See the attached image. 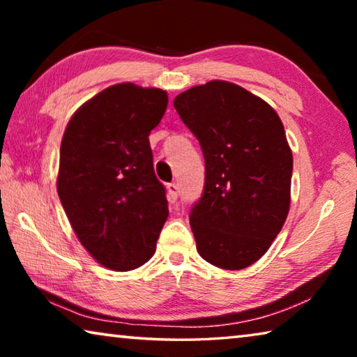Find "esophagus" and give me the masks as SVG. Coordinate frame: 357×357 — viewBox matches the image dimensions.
<instances>
[{"instance_id":"1","label":"esophagus","mask_w":357,"mask_h":357,"mask_svg":"<svg viewBox=\"0 0 357 357\" xmlns=\"http://www.w3.org/2000/svg\"><path fill=\"white\" fill-rule=\"evenodd\" d=\"M167 190H168V202H170V203L176 202L178 195H179V187L174 183H172V184L167 185Z\"/></svg>"}]
</instances>
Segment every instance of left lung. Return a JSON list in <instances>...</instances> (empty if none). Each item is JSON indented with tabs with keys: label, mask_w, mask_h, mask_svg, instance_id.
Listing matches in <instances>:
<instances>
[{
	"label": "left lung",
	"mask_w": 357,
	"mask_h": 357,
	"mask_svg": "<svg viewBox=\"0 0 357 357\" xmlns=\"http://www.w3.org/2000/svg\"><path fill=\"white\" fill-rule=\"evenodd\" d=\"M200 143L204 189L190 211L197 250L238 271L261 258L289 211L293 154L274 108L234 83L213 80L174 98Z\"/></svg>",
	"instance_id": "left-lung-1"
}]
</instances>
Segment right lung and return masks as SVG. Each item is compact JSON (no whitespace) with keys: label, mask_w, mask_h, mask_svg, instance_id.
<instances>
[{"label":"right lung","mask_w":357,"mask_h":357,"mask_svg":"<svg viewBox=\"0 0 357 357\" xmlns=\"http://www.w3.org/2000/svg\"><path fill=\"white\" fill-rule=\"evenodd\" d=\"M167 104L162 89L113 84L78 108L64 130L59 200L78 241L108 269L146 263L168 217L148 138Z\"/></svg>","instance_id":"1"}]
</instances>
